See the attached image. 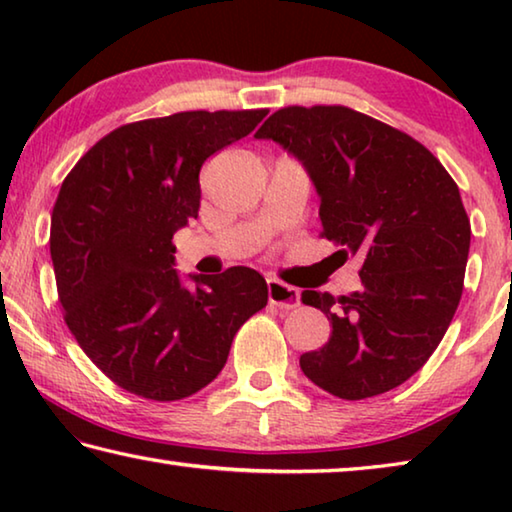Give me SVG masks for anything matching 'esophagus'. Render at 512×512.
Returning a JSON list of instances; mask_svg holds the SVG:
<instances>
[{
  "mask_svg": "<svg viewBox=\"0 0 512 512\" xmlns=\"http://www.w3.org/2000/svg\"><path fill=\"white\" fill-rule=\"evenodd\" d=\"M268 284V300H271V305L280 307V309H296L300 305V291L296 287H289V284H284L280 280H266Z\"/></svg>",
  "mask_w": 512,
  "mask_h": 512,
  "instance_id": "34e87169",
  "label": "esophagus"
}]
</instances>
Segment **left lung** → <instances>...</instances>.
Returning a JSON list of instances; mask_svg holds the SVG:
<instances>
[{"mask_svg":"<svg viewBox=\"0 0 512 512\" xmlns=\"http://www.w3.org/2000/svg\"><path fill=\"white\" fill-rule=\"evenodd\" d=\"M302 162L320 196L323 235L361 255L350 296L302 291L332 336L300 368L341 400L404 384L443 341L463 293L470 219L436 155L345 106H289L255 133Z\"/></svg>","mask_w":512,"mask_h":512,"instance_id":"left-lung-1","label":"left lung"}]
</instances>
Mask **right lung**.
Wrapping results in <instances>:
<instances>
[{
	"label": "right lung",
	"instance_id": "1",
	"mask_svg": "<svg viewBox=\"0 0 512 512\" xmlns=\"http://www.w3.org/2000/svg\"><path fill=\"white\" fill-rule=\"evenodd\" d=\"M268 110H192L119 126L67 173L49 250L65 323L103 375L146 400H183L219 375L239 327L266 307L253 268L189 275L173 235L201 207L198 173Z\"/></svg>",
	"mask_w": 512,
	"mask_h": 512
}]
</instances>
